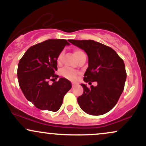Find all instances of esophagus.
<instances>
[{
	"label": "esophagus",
	"mask_w": 146,
	"mask_h": 146,
	"mask_svg": "<svg viewBox=\"0 0 146 146\" xmlns=\"http://www.w3.org/2000/svg\"><path fill=\"white\" fill-rule=\"evenodd\" d=\"M75 86V84H72V87H73V88H74Z\"/></svg>",
	"instance_id": "34e87169"
}]
</instances>
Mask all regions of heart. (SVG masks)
<instances>
[{
	"mask_svg": "<svg viewBox=\"0 0 146 146\" xmlns=\"http://www.w3.org/2000/svg\"><path fill=\"white\" fill-rule=\"evenodd\" d=\"M73 53H74V56L77 59L80 58V57L83 55H84V53L80 49H75L74 51H73ZM62 56H63V53L62 52H60V53L58 54V57H57V63L58 64H60L62 62ZM60 74L64 78L68 79V80H72V81H75V80H77L78 78V73L77 71H73V70L70 69V68H64L60 71Z\"/></svg>",
	"mask_w": 146,
	"mask_h": 146,
	"instance_id": "heart-1",
	"label": "heart"
}]
</instances>
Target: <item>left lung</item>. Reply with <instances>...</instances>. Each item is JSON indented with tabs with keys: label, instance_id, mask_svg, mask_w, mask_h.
Segmentation results:
<instances>
[{
	"label": "left lung",
	"instance_id": "obj_1",
	"mask_svg": "<svg viewBox=\"0 0 146 146\" xmlns=\"http://www.w3.org/2000/svg\"><path fill=\"white\" fill-rule=\"evenodd\" d=\"M71 43L84 50L88 55V67L84 80L91 85L97 82L96 86L81 84L83 94L78 102L83 111L91 115H102L108 113L117 104L121 96L126 71L123 60L112 48L91 40H71Z\"/></svg>",
	"mask_w": 146,
	"mask_h": 146
}]
</instances>
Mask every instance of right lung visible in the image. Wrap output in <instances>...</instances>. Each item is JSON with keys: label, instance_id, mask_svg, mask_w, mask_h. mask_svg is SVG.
<instances>
[{"label": "right lung", "instance_id": "right-lung-1", "mask_svg": "<svg viewBox=\"0 0 146 146\" xmlns=\"http://www.w3.org/2000/svg\"><path fill=\"white\" fill-rule=\"evenodd\" d=\"M64 39H49L28 48L18 66V83L28 101L36 108L56 112L62 104L63 98L71 88V83L65 78L56 81L58 75L57 57L65 45ZM54 82L50 85L48 82Z\"/></svg>", "mask_w": 146, "mask_h": 146}]
</instances>
